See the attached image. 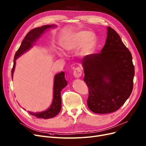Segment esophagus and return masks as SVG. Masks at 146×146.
<instances>
[{
    "label": "esophagus",
    "instance_id": "obj_1",
    "mask_svg": "<svg viewBox=\"0 0 146 146\" xmlns=\"http://www.w3.org/2000/svg\"><path fill=\"white\" fill-rule=\"evenodd\" d=\"M82 74V69H80V67H77L73 72V76L76 77V78H79V77H81Z\"/></svg>",
    "mask_w": 146,
    "mask_h": 146
}]
</instances>
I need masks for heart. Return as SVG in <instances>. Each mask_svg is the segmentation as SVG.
Segmentation results:
<instances>
[{
	"label": "heart",
	"mask_w": 146,
	"mask_h": 146,
	"mask_svg": "<svg viewBox=\"0 0 146 146\" xmlns=\"http://www.w3.org/2000/svg\"><path fill=\"white\" fill-rule=\"evenodd\" d=\"M96 44V37L92 32L81 31L74 33L63 38L62 47L67 52H72L79 47V53L81 56L90 54ZM62 56L61 53L59 54Z\"/></svg>",
	"instance_id": "obj_1"
}]
</instances>
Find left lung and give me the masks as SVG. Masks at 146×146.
I'll use <instances>...</instances> for the list:
<instances>
[{"instance_id":"obj_1","label":"left lung","mask_w":146,"mask_h":146,"mask_svg":"<svg viewBox=\"0 0 146 146\" xmlns=\"http://www.w3.org/2000/svg\"><path fill=\"white\" fill-rule=\"evenodd\" d=\"M82 64L83 80L89 88V109L106 114L120 109L132 92L134 67L131 54L119 34L108 26L100 52L86 56Z\"/></svg>"}]
</instances>
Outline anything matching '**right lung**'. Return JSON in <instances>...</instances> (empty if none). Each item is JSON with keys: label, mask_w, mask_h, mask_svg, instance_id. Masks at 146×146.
<instances>
[{"label": "right lung", "mask_w": 146, "mask_h": 146, "mask_svg": "<svg viewBox=\"0 0 146 146\" xmlns=\"http://www.w3.org/2000/svg\"><path fill=\"white\" fill-rule=\"evenodd\" d=\"M56 25H44L40 27H36L32 29L25 37L23 40L22 41L20 47L15 53L14 60H13V66L12 69V78H13V74L15 68L16 60L17 58L23 54L25 52L33 46L35 42L39 37L47 29L54 27ZM67 82L65 79L64 73L62 72L58 74H56L54 79V85H53V99L52 103L50 107L47 110L38 113H33L29 111L32 115L36 116L37 118H42L44 119H48L52 118L58 114L61 110L62 100L60 93L62 90L66 86Z\"/></svg>", "instance_id": "right-lung-1"}]
</instances>
